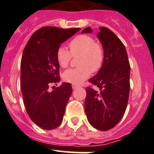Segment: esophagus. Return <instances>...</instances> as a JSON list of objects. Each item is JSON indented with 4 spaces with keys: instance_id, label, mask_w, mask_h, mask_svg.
I'll list each match as a JSON object with an SVG mask.
<instances>
[{
    "instance_id": "34e87169",
    "label": "esophagus",
    "mask_w": 154,
    "mask_h": 154,
    "mask_svg": "<svg viewBox=\"0 0 154 154\" xmlns=\"http://www.w3.org/2000/svg\"><path fill=\"white\" fill-rule=\"evenodd\" d=\"M77 87H79L78 85H76V84H72V88H74H74H77Z\"/></svg>"
}]
</instances>
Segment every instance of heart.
<instances>
[{
  "label": "heart",
  "mask_w": 154,
  "mask_h": 154,
  "mask_svg": "<svg viewBox=\"0 0 154 154\" xmlns=\"http://www.w3.org/2000/svg\"><path fill=\"white\" fill-rule=\"evenodd\" d=\"M70 51L60 47L56 53V59L62 68L68 67L72 57L80 56L77 64L80 66L71 68L63 74V80L73 84H80L86 80L92 72L100 69L104 61V51L99 43L88 35H79L69 42Z\"/></svg>",
  "instance_id": "b5f03b06"
}]
</instances>
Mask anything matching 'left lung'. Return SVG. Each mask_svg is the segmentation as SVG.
I'll return each instance as SVG.
<instances>
[{"label": "left lung", "instance_id": "obj_1", "mask_svg": "<svg viewBox=\"0 0 154 154\" xmlns=\"http://www.w3.org/2000/svg\"><path fill=\"white\" fill-rule=\"evenodd\" d=\"M91 27L82 32H91ZM97 37L104 51L101 68L88 82L97 87H86L85 112L90 125L106 131L123 118L130 92V66L126 48L119 37L106 27H99Z\"/></svg>", "mask_w": 154, "mask_h": 154}]
</instances>
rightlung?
I'll return each instance as SVG.
<instances>
[{"mask_svg": "<svg viewBox=\"0 0 154 154\" xmlns=\"http://www.w3.org/2000/svg\"><path fill=\"white\" fill-rule=\"evenodd\" d=\"M80 28L43 27L29 39L21 61V90L31 120L44 130L61 125L70 96L71 83H64L50 92L48 88L60 80L56 53L61 44Z\"/></svg>", "mask_w": 154, "mask_h": 154, "instance_id": "1", "label": "right lung"}]
</instances>
